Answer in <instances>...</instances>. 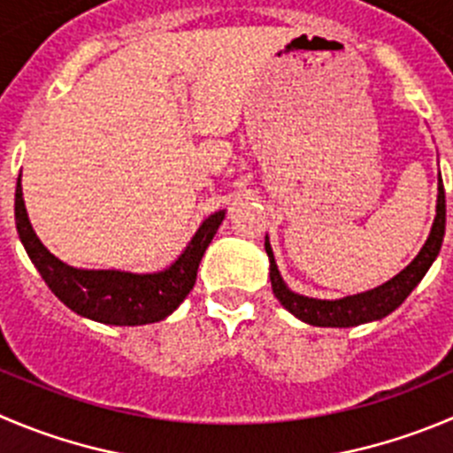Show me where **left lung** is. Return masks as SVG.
Masks as SVG:
<instances>
[{
    "label": "left lung",
    "mask_w": 453,
    "mask_h": 453,
    "mask_svg": "<svg viewBox=\"0 0 453 453\" xmlns=\"http://www.w3.org/2000/svg\"><path fill=\"white\" fill-rule=\"evenodd\" d=\"M442 235H445V188H442V180H438V206L432 234H429L427 242L420 249L416 260H413L407 269L400 271L395 278H391L389 282H385L378 288H372L367 294L349 296V298L342 300L304 298V296L288 291L287 284L282 282L278 266H275L269 238H266L265 249L266 253H269L271 262V288H273L275 298L282 303V307L287 309V311L294 313L296 318H300L303 322H307V325L356 326L369 320H378V318H385L387 313H391L395 307H400V304L404 303V298L413 291V287L423 280V275L427 273V269L432 266L434 257L441 251Z\"/></svg>",
    "instance_id": "obj_1"
}]
</instances>
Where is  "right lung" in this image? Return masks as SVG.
Here are the masks:
<instances>
[{
	"label": "right lung",
	"mask_w": 453,
	"mask_h": 453,
	"mask_svg": "<svg viewBox=\"0 0 453 453\" xmlns=\"http://www.w3.org/2000/svg\"><path fill=\"white\" fill-rule=\"evenodd\" d=\"M19 178H17L15 188V222L26 253L37 266L50 291L68 309L95 322H104V325H149V322L165 320L169 313H173L196 284L202 256L224 219V211H218L209 219H204L187 251L178 257L173 266L162 273L135 275L124 273V271L73 269L58 260L40 242L30 226L24 197H21Z\"/></svg>",
	"instance_id": "obj_1"
}]
</instances>
